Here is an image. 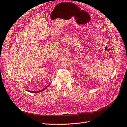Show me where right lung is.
Segmentation results:
<instances>
[{
    "instance_id": "add662e5",
    "label": "right lung",
    "mask_w": 127,
    "mask_h": 127,
    "mask_svg": "<svg viewBox=\"0 0 127 127\" xmlns=\"http://www.w3.org/2000/svg\"><path fill=\"white\" fill-rule=\"evenodd\" d=\"M50 84H51V83H50ZM50 84H49V85H48V86H47L46 87H45V88H44L43 89H42V90H40V91H29V92H31V93H39V92H41L43 91L44 90H45V89H46L47 88V87H48L49 86V85H50Z\"/></svg>"
}]
</instances>
